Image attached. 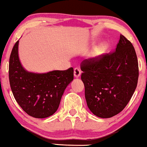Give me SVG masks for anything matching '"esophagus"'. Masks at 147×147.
<instances>
[{"label": "esophagus", "instance_id": "34e87169", "mask_svg": "<svg viewBox=\"0 0 147 147\" xmlns=\"http://www.w3.org/2000/svg\"><path fill=\"white\" fill-rule=\"evenodd\" d=\"M81 75V70L78 68H75L74 69V77L75 78H79Z\"/></svg>", "mask_w": 147, "mask_h": 147}]
</instances>
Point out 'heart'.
Instances as JSON below:
<instances>
[{
    "mask_svg": "<svg viewBox=\"0 0 147 147\" xmlns=\"http://www.w3.org/2000/svg\"><path fill=\"white\" fill-rule=\"evenodd\" d=\"M106 46V45L105 43H101V44L97 45V46L92 50V51L91 52V57H92V58H96V57H99V55H102L103 52H104V50H105Z\"/></svg>",
    "mask_w": 147,
    "mask_h": 147,
    "instance_id": "1",
    "label": "heart"
}]
</instances>
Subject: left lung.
Listing matches in <instances>:
<instances>
[{"instance_id":"8db88e82","label":"left lung","mask_w":147,"mask_h":147,"mask_svg":"<svg viewBox=\"0 0 147 147\" xmlns=\"http://www.w3.org/2000/svg\"><path fill=\"white\" fill-rule=\"evenodd\" d=\"M81 69L88 107L99 117L110 118L120 113L137 87V55L132 43L122 34L115 51L84 60Z\"/></svg>"}]
</instances>
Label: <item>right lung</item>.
Returning a JSON list of instances; mask_svg holds the SVG:
<instances>
[{"label":"right lung","mask_w":147,"mask_h":147,"mask_svg":"<svg viewBox=\"0 0 147 147\" xmlns=\"http://www.w3.org/2000/svg\"><path fill=\"white\" fill-rule=\"evenodd\" d=\"M18 43L11 50L9 63V84L14 98L32 117H50L57 111L64 91L73 81V68L45 73L28 71L19 59Z\"/></svg>","instance_id":"add662e5"}]
</instances>
